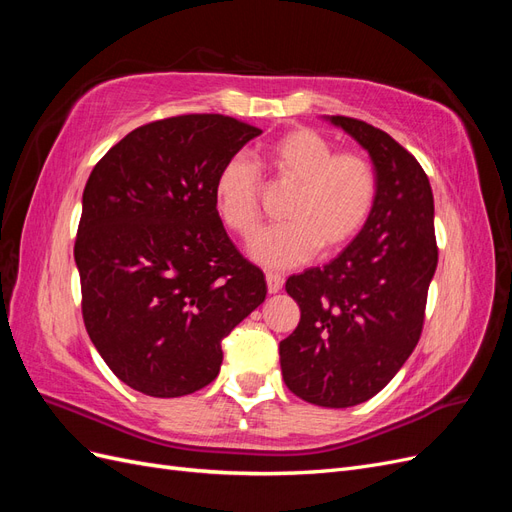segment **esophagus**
I'll list each match as a JSON object with an SVG mask.
<instances>
[{
	"mask_svg": "<svg viewBox=\"0 0 512 512\" xmlns=\"http://www.w3.org/2000/svg\"><path fill=\"white\" fill-rule=\"evenodd\" d=\"M282 286H284V277L269 271V273H267V288H269V292H271V294L280 292V290H282Z\"/></svg>",
	"mask_w": 512,
	"mask_h": 512,
	"instance_id": "esophagus-1",
	"label": "esophagus"
}]
</instances>
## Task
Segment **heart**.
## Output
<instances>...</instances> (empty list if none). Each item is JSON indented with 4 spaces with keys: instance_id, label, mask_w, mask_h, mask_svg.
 Returning a JSON list of instances; mask_svg holds the SVG:
<instances>
[{
    "instance_id": "heart-1",
    "label": "heart",
    "mask_w": 512,
    "mask_h": 512,
    "mask_svg": "<svg viewBox=\"0 0 512 512\" xmlns=\"http://www.w3.org/2000/svg\"><path fill=\"white\" fill-rule=\"evenodd\" d=\"M260 162L292 194L282 211L284 224L252 241L250 252L271 269L297 267L324 254L342 252L361 235L380 194L378 170L365 153L337 151L322 132L294 126L260 147ZM215 209L230 232L254 237L262 220V179L241 153L228 158L213 183Z\"/></svg>"
}]
</instances>
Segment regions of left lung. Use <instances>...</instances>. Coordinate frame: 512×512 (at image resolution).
Here are the masks:
<instances>
[{"instance_id": "left-lung-1", "label": "left lung", "mask_w": 512, "mask_h": 512, "mask_svg": "<svg viewBox=\"0 0 512 512\" xmlns=\"http://www.w3.org/2000/svg\"><path fill=\"white\" fill-rule=\"evenodd\" d=\"M331 121L369 151L380 179L378 205L329 265L286 280L301 320L280 342V363L297 397L348 408L380 393L421 339L438 243L431 185L412 153L367 121Z\"/></svg>"}]
</instances>
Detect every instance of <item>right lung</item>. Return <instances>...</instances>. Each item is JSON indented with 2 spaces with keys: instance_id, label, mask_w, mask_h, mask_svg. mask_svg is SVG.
Segmentation results:
<instances>
[{
  "instance_id": "obj_1",
  "label": "right lung",
  "mask_w": 512,
  "mask_h": 512,
  "mask_svg": "<svg viewBox=\"0 0 512 512\" xmlns=\"http://www.w3.org/2000/svg\"><path fill=\"white\" fill-rule=\"evenodd\" d=\"M260 128L190 113L145 123L94 166L74 241L85 329L113 374L183 397L220 374L222 339L267 297L215 209L222 164Z\"/></svg>"
}]
</instances>
